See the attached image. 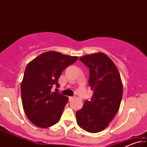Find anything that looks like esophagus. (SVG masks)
Segmentation results:
<instances>
[{
    "label": "esophagus",
    "mask_w": 147,
    "mask_h": 147,
    "mask_svg": "<svg viewBox=\"0 0 147 147\" xmlns=\"http://www.w3.org/2000/svg\"><path fill=\"white\" fill-rule=\"evenodd\" d=\"M73 99H74V96H69V101L73 100Z\"/></svg>",
    "instance_id": "1"
}]
</instances>
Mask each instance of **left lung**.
Wrapping results in <instances>:
<instances>
[{"instance_id": "left-lung-1", "label": "left lung", "mask_w": 147, "mask_h": 147, "mask_svg": "<svg viewBox=\"0 0 147 147\" xmlns=\"http://www.w3.org/2000/svg\"><path fill=\"white\" fill-rule=\"evenodd\" d=\"M79 59L89 69V86L93 94L76 112V121L84 130L97 133L105 129L117 113L123 84L115 65L105 54H88Z\"/></svg>"}]
</instances>
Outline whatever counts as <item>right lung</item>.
Wrapping results in <instances>:
<instances>
[{"label":"right lung","instance_id":"obj_1","mask_svg":"<svg viewBox=\"0 0 147 147\" xmlns=\"http://www.w3.org/2000/svg\"><path fill=\"white\" fill-rule=\"evenodd\" d=\"M78 59L54 51L46 52L27 65L21 83V98L27 117L42 128L53 126L60 119L69 98L51 92L53 86H59L63 71Z\"/></svg>","mask_w":147,"mask_h":147}]
</instances>
